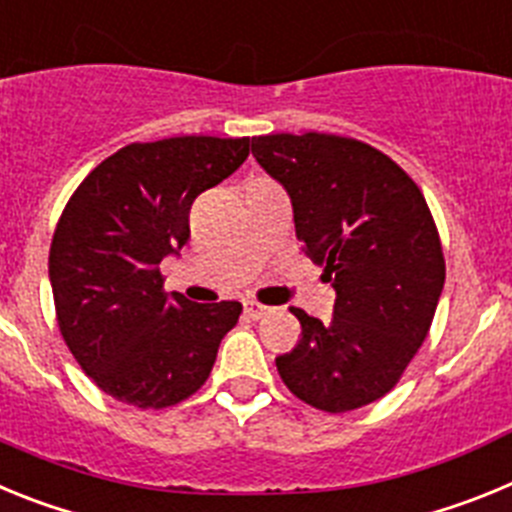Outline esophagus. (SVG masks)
<instances>
[{
  "instance_id": "34e87169",
  "label": "esophagus",
  "mask_w": 512,
  "mask_h": 512,
  "mask_svg": "<svg viewBox=\"0 0 512 512\" xmlns=\"http://www.w3.org/2000/svg\"><path fill=\"white\" fill-rule=\"evenodd\" d=\"M243 310H246L248 318L259 320V318H264L266 312H269V307H266V305H259V302H246V305H243Z\"/></svg>"
}]
</instances>
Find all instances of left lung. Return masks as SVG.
Returning <instances> with one entry per match:
<instances>
[{
  "instance_id": "left-lung-1",
  "label": "left lung",
  "mask_w": 512,
  "mask_h": 512,
  "mask_svg": "<svg viewBox=\"0 0 512 512\" xmlns=\"http://www.w3.org/2000/svg\"><path fill=\"white\" fill-rule=\"evenodd\" d=\"M251 151L287 189L297 241L336 289L328 323L292 307L302 336L277 356L279 377L325 413L364 408L400 382L431 330L446 279L431 210L390 156L356 138L259 135Z\"/></svg>"
}]
</instances>
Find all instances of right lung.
<instances>
[{"mask_svg":"<svg viewBox=\"0 0 512 512\" xmlns=\"http://www.w3.org/2000/svg\"><path fill=\"white\" fill-rule=\"evenodd\" d=\"M251 138L182 135L104 158L61 212L48 256L61 336L87 377L140 410L207 382L241 302L164 292L161 261L189 241V210L248 158Z\"/></svg>","mask_w":512,"mask_h":512,"instance_id":"1","label":"right lung"}]
</instances>
